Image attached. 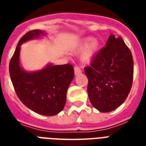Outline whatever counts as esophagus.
<instances>
[{
	"mask_svg": "<svg viewBox=\"0 0 146 146\" xmlns=\"http://www.w3.org/2000/svg\"><path fill=\"white\" fill-rule=\"evenodd\" d=\"M81 73H82L81 70L79 67H77V66H75V68H74V73H75V75L77 76L79 74H80Z\"/></svg>",
	"mask_w": 146,
	"mask_h": 146,
	"instance_id": "obj_1",
	"label": "esophagus"
}]
</instances>
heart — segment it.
Wrapping results in <instances>:
<instances>
[{
	"instance_id": "1",
	"label": "heart",
	"mask_w": 146,
	"mask_h": 146,
	"mask_svg": "<svg viewBox=\"0 0 146 146\" xmlns=\"http://www.w3.org/2000/svg\"><path fill=\"white\" fill-rule=\"evenodd\" d=\"M100 45L101 43L99 40L92 38L91 37H87L78 42L71 49L70 52L73 54H78L81 53L80 57V62L82 64L86 65L92 62L99 50Z\"/></svg>"
}]
</instances>
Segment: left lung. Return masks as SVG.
<instances>
[{"label": "left lung", "instance_id": "1", "mask_svg": "<svg viewBox=\"0 0 146 146\" xmlns=\"http://www.w3.org/2000/svg\"><path fill=\"white\" fill-rule=\"evenodd\" d=\"M84 70L89 80V98L98 111H112L127 99L133 82V60L122 38L111 34L106 46Z\"/></svg>", "mask_w": 146, "mask_h": 146}]
</instances>
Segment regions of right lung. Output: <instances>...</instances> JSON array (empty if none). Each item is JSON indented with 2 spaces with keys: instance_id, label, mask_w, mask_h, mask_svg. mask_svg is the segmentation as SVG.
Here are the masks:
<instances>
[{
  "instance_id": "1",
  "label": "right lung",
  "mask_w": 146,
  "mask_h": 146,
  "mask_svg": "<svg viewBox=\"0 0 146 146\" xmlns=\"http://www.w3.org/2000/svg\"><path fill=\"white\" fill-rule=\"evenodd\" d=\"M44 31H29L21 38L10 60V79L15 91L23 104L35 113L54 116L64 109L66 92L74 78L70 64L53 65L49 63L42 70L26 71L20 64V49L23 43L42 38Z\"/></svg>"
}]
</instances>
